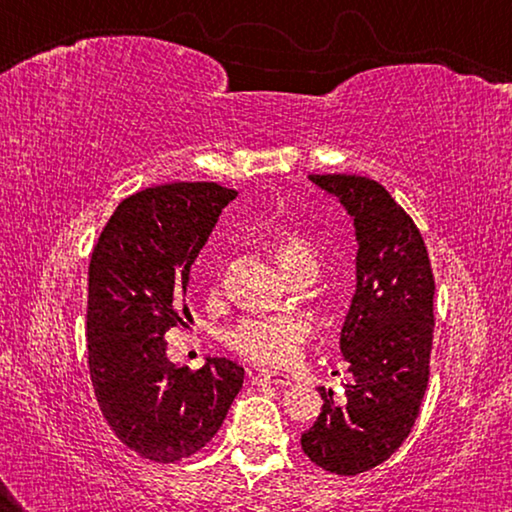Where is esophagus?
I'll return each instance as SVG.
<instances>
[{
	"label": "esophagus",
	"instance_id": "34e87169",
	"mask_svg": "<svg viewBox=\"0 0 512 512\" xmlns=\"http://www.w3.org/2000/svg\"><path fill=\"white\" fill-rule=\"evenodd\" d=\"M250 384H255V386H264V384L291 386V377L284 375V372H255V375H250Z\"/></svg>",
	"mask_w": 512,
	"mask_h": 512
}]
</instances>
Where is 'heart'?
Wrapping results in <instances>:
<instances>
[{
  "mask_svg": "<svg viewBox=\"0 0 512 512\" xmlns=\"http://www.w3.org/2000/svg\"><path fill=\"white\" fill-rule=\"evenodd\" d=\"M271 250L291 280L300 273H318V255L309 241L293 230L275 232ZM309 327L298 318H244L225 332V341L241 357L266 368L291 366L300 357Z\"/></svg>",
  "mask_w": 512,
  "mask_h": 512,
  "instance_id": "b5f03b06",
  "label": "heart"
}]
</instances>
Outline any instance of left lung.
Segmentation results:
<instances>
[{
    "label": "left lung",
    "mask_w": 512,
    "mask_h": 512,
    "mask_svg": "<svg viewBox=\"0 0 512 512\" xmlns=\"http://www.w3.org/2000/svg\"><path fill=\"white\" fill-rule=\"evenodd\" d=\"M354 219L357 289L341 329L350 384L345 402L320 388L323 411L302 433V452L341 476L368 472L409 436L429 381L433 273L420 230L375 180L309 176Z\"/></svg>",
    "instance_id": "obj_1"
}]
</instances>
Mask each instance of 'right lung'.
I'll return each mask as SVG.
<instances>
[{"label":"right lung","mask_w":512,"mask_h":512,"mask_svg":"<svg viewBox=\"0 0 512 512\" xmlns=\"http://www.w3.org/2000/svg\"><path fill=\"white\" fill-rule=\"evenodd\" d=\"M235 189L171 183L124 198L92 250L88 366L99 409L128 449L173 463L203 449L244 384V368L207 359L189 370L164 334L185 325L189 268Z\"/></svg>","instance_id":"1"}]
</instances>
